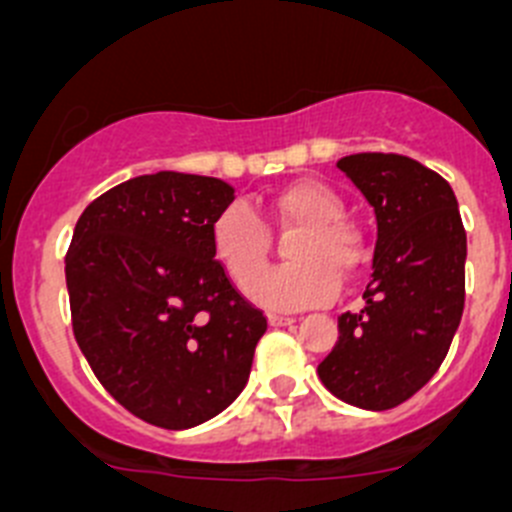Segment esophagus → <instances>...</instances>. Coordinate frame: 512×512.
I'll list each match as a JSON object with an SVG mask.
<instances>
[{"label":"esophagus","mask_w":512,"mask_h":512,"mask_svg":"<svg viewBox=\"0 0 512 512\" xmlns=\"http://www.w3.org/2000/svg\"><path fill=\"white\" fill-rule=\"evenodd\" d=\"M267 321H270V326H272V328H283V326H293L295 318H288V315L270 313V315H267Z\"/></svg>","instance_id":"obj_1"}]
</instances>
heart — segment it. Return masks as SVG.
<instances>
[{"instance_id": "b5f03b06", "label": "heart", "mask_w": 512, "mask_h": 512, "mask_svg": "<svg viewBox=\"0 0 512 512\" xmlns=\"http://www.w3.org/2000/svg\"><path fill=\"white\" fill-rule=\"evenodd\" d=\"M272 217L283 227H300L288 245L290 265L265 270L270 257V232L265 222L247 207L234 202L212 222L214 260L227 278L260 305L272 310H300L331 303L343 280L356 275L366 260V245L356 224L343 219L346 204L338 191L315 179L295 181L275 191L270 199Z\"/></svg>"}]
</instances>
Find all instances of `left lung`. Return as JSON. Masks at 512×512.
<instances>
[{
	"instance_id": "left-lung-1",
	"label": "left lung",
	"mask_w": 512,
	"mask_h": 512,
	"mask_svg": "<svg viewBox=\"0 0 512 512\" xmlns=\"http://www.w3.org/2000/svg\"><path fill=\"white\" fill-rule=\"evenodd\" d=\"M338 169L374 207V270L364 308L338 318L318 376L351 407L384 412L417 394L450 351L465 310L467 234L452 186L419 161L353 154Z\"/></svg>"
}]
</instances>
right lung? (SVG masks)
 <instances>
[{
    "mask_svg": "<svg viewBox=\"0 0 512 512\" xmlns=\"http://www.w3.org/2000/svg\"><path fill=\"white\" fill-rule=\"evenodd\" d=\"M222 179L143 174L88 204L65 257L73 333L113 399L143 422L189 429L232 404L267 331L214 260Z\"/></svg>",
    "mask_w": 512,
    "mask_h": 512,
    "instance_id": "obj_1",
    "label": "right lung"
}]
</instances>
